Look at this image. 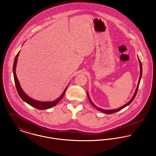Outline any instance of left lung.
I'll list each match as a JSON object with an SVG mask.
<instances>
[{"mask_svg":"<svg viewBox=\"0 0 156 156\" xmlns=\"http://www.w3.org/2000/svg\"><path fill=\"white\" fill-rule=\"evenodd\" d=\"M138 61L139 63V66H140V76H139V79L138 81V85H137V87H136V90H135V93H134V94H133V96H132V99L127 103V104H125L124 105H123L122 106H121L120 108H117V109H111V110H106V109H102V108H99V107H98V106H96V105H95L94 104H93L92 102H91V99H90V96H89V94H88V92H87V97H88V99H89V101L90 102V103L91 104L93 105V106H94L96 109H98V110H99V111H101V112H104L105 114H113V113H114V112H118V111H120L122 109H123L124 108H125V107H126L127 106H128L129 105H130V104H131L132 102V101L134 100V99H135V96H136V94H137V91H138V90L139 86V83H140V79H141V77H142V63H141V62H140V59L138 57Z\"/></svg>","mask_w":156,"mask_h":156,"instance_id":"8db88e82","label":"left lung"}]
</instances>
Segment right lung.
<instances>
[{
    "instance_id": "add662e5",
    "label": "right lung",
    "mask_w": 156,
    "mask_h": 156,
    "mask_svg": "<svg viewBox=\"0 0 156 156\" xmlns=\"http://www.w3.org/2000/svg\"><path fill=\"white\" fill-rule=\"evenodd\" d=\"M19 53L20 51L18 52L17 55L16 56L15 60H14V65H13V73H14V82H15V84L17 88V90L18 93L20 96V97L22 99V100L23 101H24L25 102H26L27 104L30 105L32 106L35 107V108L37 109H49L50 108H51L52 106H55L57 104H58V102L63 98V97L64 96L66 89L68 88V86L66 87V88L65 89L64 91L63 92V93L62 94V95L55 101H48V102H42V101H36L35 100L31 98H30L29 96H27L23 90L22 88L21 87V86L20 84L19 81L18 80L17 77V75H16V66H17V62L18 60V57L19 55Z\"/></svg>"
}]
</instances>
